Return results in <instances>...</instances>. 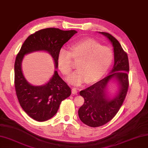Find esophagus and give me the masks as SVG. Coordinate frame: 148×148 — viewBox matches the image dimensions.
Masks as SVG:
<instances>
[{
	"instance_id": "esophagus-1",
	"label": "esophagus",
	"mask_w": 148,
	"mask_h": 148,
	"mask_svg": "<svg viewBox=\"0 0 148 148\" xmlns=\"http://www.w3.org/2000/svg\"><path fill=\"white\" fill-rule=\"evenodd\" d=\"M72 93H73V95H77V89L75 88H73V89H72Z\"/></svg>"
}]
</instances>
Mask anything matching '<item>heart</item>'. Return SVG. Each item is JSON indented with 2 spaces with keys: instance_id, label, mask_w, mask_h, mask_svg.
Returning a JSON list of instances; mask_svg holds the SVG:
<instances>
[{
  "instance_id": "heart-1",
  "label": "heart",
  "mask_w": 148,
  "mask_h": 148,
  "mask_svg": "<svg viewBox=\"0 0 148 148\" xmlns=\"http://www.w3.org/2000/svg\"><path fill=\"white\" fill-rule=\"evenodd\" d=\"M72 59L79 62L78 71L68 78V81L77 86L85 82L93 84L107 73L113 63V53L110 48L91 38L77 42L69 47V53L62 49L58 54V69L66 77L73 70Z\"/></svg>"
}]
</instances>
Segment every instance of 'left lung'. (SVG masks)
I'll list each match as a JSON object with an SVG mask.
<instances>
[{
    "label": "left lung",
    "mask_w": 148,
    "mask_h": 148,
    "mask_svg": "<svg viewBox=\"0 0 148 148\" xmlns=\"http://www.w3.org/2000/svg\"><path fill=\"white\" fill-rule=\"evenodd\" d=\"M100 33L113 44L115 63L110 75L80 92L84 102L78 111L79 118L84 124L93 127L103 126L113 119L123 104L129 87L127 72L130 66L127 53L113 36L106 32ZM114 77L119 80L121 90L115 99L110 100L105 96V88Z\"/></svg>",
    "instance_id": "8db88e82"
}]
</instances>
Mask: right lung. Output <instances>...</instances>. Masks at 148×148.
I'll use <instances>...</instances> for the list:
<instances>
[{"label": "right lung", "mask_w": 148, "mask_h": 148, "mask_svg": "<svg viewBox=\"0 0 148 148\" xmlns=\"http://www.w3.org/2000/svg\"><path fill=\"white\" fill-rule=\"evenodd\" d=\"M77 33L75 30L64 31L55 27L40 29L26 38L16 55L14 79L16 95L22 108L35 121L44 122L53 117L62 100L70 96L71 89L57 71L46 84H29L22 73V58L30 52L44 50L51 54L57 68L58 53L64 44Z\"/></svg>", "instance_id": "add662e5"}]
</instances>
